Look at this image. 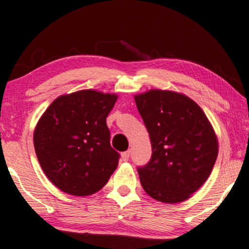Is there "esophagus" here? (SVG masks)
I'll return each mask as SVG.
<instances>
[{
  "label": "esophagus",
  "mask_w": 249,
  "mask_h": 249,
  "mask_svg": "<svg viewBox=\"0 0 249 249\" xmlns=\"http://www.w3.org/2000/svg\"><path fill=\"white\" fill-rule=\"evenodd\" d=\"M128 158H130V151H125V152L122 153V160L127 161Z\"/></svg>",
  "instance_id": "obj_1"
}]
</instances>
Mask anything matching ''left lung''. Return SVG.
I'll return each mask as SVG.
<instances>
[{
	"label": "left lung",
	"mask_w": 249,
	"mask_h": 249,
	"mask_svg": "<svg viewBox=\"0 0 249 249\" xmlns=\"http://www.w3.org/2000/svg\"><path fill=\"white\" fill-rule=\"evenodd\" d=\"M152 145L138 167L142 186L167 204L187 200L206 181L218 157V139L201 107L182 93L150 90L134 96Z\"/></svg>",
	"instance_id": "left-lung-1"
}]
</instances>
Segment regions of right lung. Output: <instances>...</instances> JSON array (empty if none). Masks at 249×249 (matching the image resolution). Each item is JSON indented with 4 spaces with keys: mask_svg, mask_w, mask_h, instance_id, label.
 I'll list each match as a JSON object with an SVG mask.
<instances>
[{
    "mask_svg": "<svg viewBox=\"0 0 249 249\" xmlns=\"http://www.w3.org/2000/svg\"><path fill=\"white\" fill-rule=\"evenodd\" d=\"M117 95L81 90L56 98L34 132V146L43 172L63 192H98L118 166L110 145L107 117Z\"/></svg>",
    "mask_w": 249,
    "mask_h": 249,
    "instance_id": "add662e5",
    "label": "right lung"
}]
</instances>
